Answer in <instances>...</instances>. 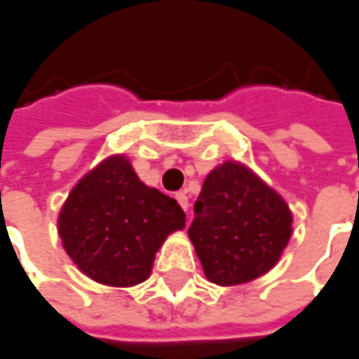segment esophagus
I'll return each mask as SVG.
<instances>
[{
  "label": "esophagus",
  "instance_id": "34e87169",
  "mask_svg": "<svg viewBox=\"0 0 359 359\" xmlns=\"http://www.w3.org/2000/svg\"><path fill=\"white\" fill-rule=\"evenodd\" d=\"M177 201H179L180 208L187 212V210H189V196H187L184 192H179V194H177Z\"/></svg>",
  "mask_w": 359,
  "mask_h": 359
}]
</instances>
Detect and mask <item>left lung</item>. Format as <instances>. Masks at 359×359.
Here are the masks:
<instances>
[{"instance_id": "8db88e82", "label": "left lung", "mask_w": 359, "mask_h": 359, "mask_svg": "<svg viewBox=\"0 0 359 359\" xmlns=\"http://www.w3.org/2000/svg\"><path fill=\"white\" fill-rule=\"evenodd\" d=\"M290 236V206L254 170L224 161L206 175L189 238L208 282L238 286L264 276Z\"/></svg>"}]
</instances>
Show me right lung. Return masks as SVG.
I'll use <instances>...</instances> for the list:
<instances>
[{
	"label": "right lung",
	"mask_w": 359,
	"mask_h": 359,
	"mask_svg": "<svg viewBox=\"0 0 359 359\" xmlns=\"http://www.w3.org/2000/svg\"><path fill=\"white\" fill-rule=\"evenodd\" d=\"M184 222L175 198L147 187L127 156L111 155L71 189L57 230L85 276L129 288L151 276L155 254Z\"/></svg>",
	"instance_id": "obj_1"
}]
</instances>
